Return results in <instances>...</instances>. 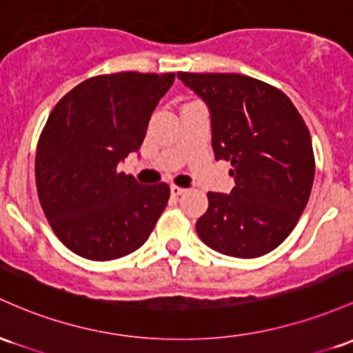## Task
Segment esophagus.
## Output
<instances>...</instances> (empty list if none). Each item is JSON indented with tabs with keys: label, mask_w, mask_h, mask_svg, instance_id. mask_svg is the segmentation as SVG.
<instances>
[{
	"label": "esophagus",
	"mask_w": 353,
	"mask_h": 353,
	"mask_svg": "<svg viewBox=\"0 0 353 353\" xmlns=\"http://www.w3.org/2000/svg\"><path fill=\"white\" fill-rule=\"evenodd\" d=\"M170 192H172V196H179V194H183V192H185V189L181 188V185H177V184H172L170 185Z\"/></svg>",
	"instance_id": "obj_1"
}]
</instances>
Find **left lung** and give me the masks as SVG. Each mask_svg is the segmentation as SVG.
Returning a JSON list of instances; mask_svg holds the SVG:
<instances>
[{
  "label": "left lung",
  "instance_id": "1",
  "mask_svg": "<svg viewBox=\"0 0 353 353\" xmlns=\"http://www.w3.org/2000/svg\"><path fill=\"white\" fill-rule=\"evenodd\" d=\"M211 110L216 161L231 162L230 194L208 192L201 241L234 258H258L288 238L308 203L315 156L308 127L280 88L239 73L179 72Z\"/></svg>",
  "mask_w": 353,
  "mask_h": 353
}]
</instances>
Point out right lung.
I'll use <instances>...</instances> for the list:
<instances>
[{"label": "right lung", "mask_w": 353, "mask_h": 353, "mask_svg": "<svg viewBox=\"0 0 353 353\" xmlns=\"http://www.w3.org/2000/svg\"><path fill=\"white\" fill-rule=\"evenodd\" d=\"M176 73L97 75L60 99L37 145L34 177L45 218L79 256L108 261L134 253L170 196L117 169L144 142L150 115Z\"/></svg>", "instance_id": "obj_1"}]
</instances>
